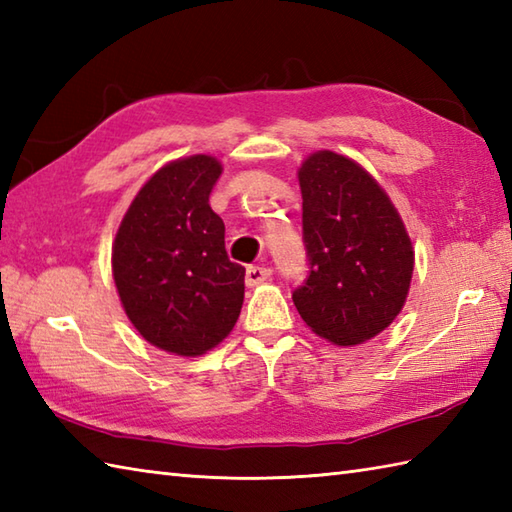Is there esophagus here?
Segmentation results:
<instances>
[{
    "label": "esophagus",
    "instance_id": "esophagus-1",
    "mask_svg": "<svg viewBox=\"0 0 512 512\" xmlns=\"http://www.w3.org/2000/svg\"><path fill=\"white\" fill-rule=\"evenodd\" d=\"M270 275H273V270L266 266H248L246 268V286L255 288L259 284H264L266 279H270Z\"/></svg>",
    "mask_w": 512,
    "mask_h": 512
}]
</instances>
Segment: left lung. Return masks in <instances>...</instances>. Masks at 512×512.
I'll list each match as a JSON object with an SVG mask.
<instances>
[{"label": "left lung", "instance_id": "left-lung-1", "mask_svg": "<svg viewBox=\"0 0 512 512\" xmlns=\"http://www.w3.org/2000/svg\"><path fill=\"white\" fill-rule=\"evenodd\" d=\"M308 277L292 301L312 332L356 345L405 306L413 248L387 193L354 160L317 151L299 169Z\"/></svg>", "mask_w": 512, "mask_h": 512}]
</instances>
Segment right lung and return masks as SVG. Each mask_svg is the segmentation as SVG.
<instances>
[{
	"instance_id": "add662e5",
	"label": "right lung",
	"mask_w": 512,
	"mask_h": 512,
	"mask_svg": "<svg viewBox=\"0 0 512 512\" xmlns=\"http://www.w3.org/2000/svg\"><path fill=\"white\" fill-rule=\"evenodd\" d=\"M222 173L211 156L169 162L129 206L112 248L125 314L151 345L178 356L211 350L239 317L244 266L224 248L209 195Z\"/></svg>"
}]
</instances>
